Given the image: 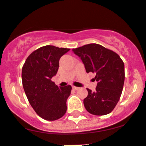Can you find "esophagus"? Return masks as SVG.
Listing matches in <instances>:
<instances>
[{
	"instance_id": "obj_1",
	"label": "esophagus",
	"mask_w": 146,
	"mask_h": 146,
	"mask_svg": "<svg viewBox=\"0 0 146 146\" xmlns=\"http://www.w3.org/2000/svg\"><path fill=\"white\" fill-rule=\"evenodd\" d=\"M72 88H73V90H78V89H79V87H77V86H72Z\"/></svg>"
}]
</instances>
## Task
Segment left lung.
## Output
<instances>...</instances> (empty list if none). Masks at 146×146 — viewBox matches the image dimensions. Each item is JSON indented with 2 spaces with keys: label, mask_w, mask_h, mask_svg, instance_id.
<instances>
[{
  "label": "left lung",
  "mask_w": 146,
  "mask_h": 146,
  "mask_svg": "<svg viewBox=\"0 0 146 146\" xmlns=\"http://www.w3.org/2000/svg\"><path fill=\"white\" fill-rule=\"evenodd\" d=\"M73 52L82 61L86 73H96V91L89 89L84 99L86 111L102 116L110 113L117 105L122 94L125 67L120 56L97 44H89L73 48Z\"/></svg>",
  "instance_id": "obj_1"
}]
</instances>
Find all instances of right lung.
<instances>
[{"label":"right lung","mask_w":146,"mask_h":146,"mask_svg":"<svg viewBox=\"0 0 146 146\" xmlns=\"http://www.w3.org/2000/svg\"><path fill=\"white\" fill-rule=\"evenodd\" d=\"M69 48L45 46L32 52L22 68V83L32 107L41 118L55 121L67 110L70 85L59 87L51 80L57 74L59 61Z\"/></svg>","instance_id":"right-lung-1"}]
</instances>
